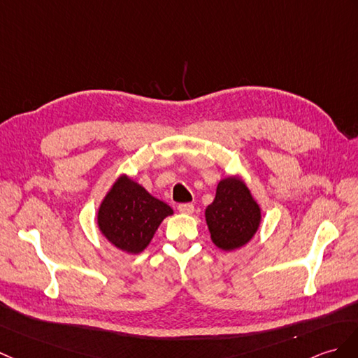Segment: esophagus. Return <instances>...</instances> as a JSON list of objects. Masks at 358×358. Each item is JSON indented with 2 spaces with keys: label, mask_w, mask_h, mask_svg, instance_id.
<instances>
[{
  "label": "esophagus",
  "mask_w": 358,
  "mask_h": 358,
  "mask_svg": "<svg viewBox=\"0 0 358 358\" xmlns=\"http://www.w3.org/2000/svg\"><path fill=\"white\" fill-rule=\"evenodd\" d=\"M178 210H180L181 213L190 215V213H194L195 206H194L192 203H182V204H178Z\"/></svg>",
  "instance_id": "1"
}]
</instances>
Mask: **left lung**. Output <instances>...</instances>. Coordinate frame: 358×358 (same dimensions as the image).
Here are the masks:
<instances>
[{"instance_id":"obj_1","label":"left lung","mask_w":358,"mask_h":358,"mask_svg":"<svg viewBox=\"0 0 358 358\" xmlns=\"http://www.w3.org/2000/svg\"><path fill=\"white\" fill-rule=\"evenodd\" d=\"M206 221L215 245L230 252L253 238L261 209L244 182L230 177L220 181L213 203L206 209Z\"/></svg>"}]
</instances>
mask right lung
<instances>
[{
	"mask_svg": "<svg viewBox=\"0 0 358 358\" xmlns=\"http://www.w3.org/2000/svg\"><path fill=\"white\" fill-rule=\"evenodd\" d=\"M168 215H172L168 204L128 177H120L101 204L97 222L111 244L123 252L140 253Z\"/></svg>",
	"mask_w": 358,
	"mask_h": 358,
	"instance_id": "1",
	"label": "right lung"
}]
</instances>
